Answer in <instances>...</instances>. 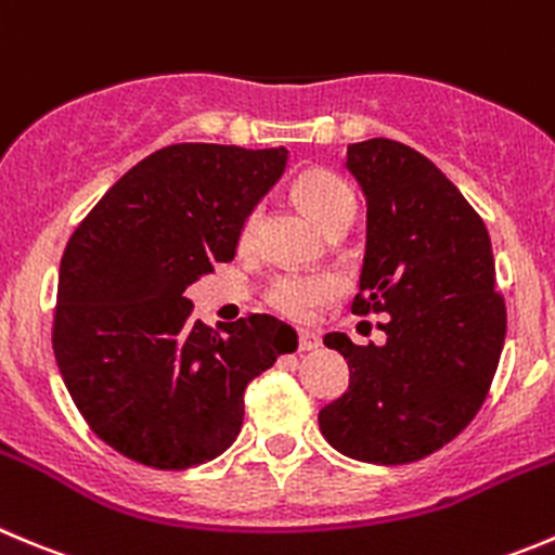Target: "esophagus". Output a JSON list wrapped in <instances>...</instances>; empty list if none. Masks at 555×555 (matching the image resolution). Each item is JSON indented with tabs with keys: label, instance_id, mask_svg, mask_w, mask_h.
<instances>
[{
	"label": "esophagus",
	"instance_id": "34e87169",
	"mask_svg": "<svg viewBox=\"0 0 555 555\" xmlns=\"http://www.w3.org/2000/svg\"><path fill=\"white\" fill-rule=\"evenodd\" d=\"M320 336H317V333H311V331H300L298 333V349L300 352H311V349H317L320 347Z\"/></svg>",
	"mask_w": 555,
	"mask_h": 555
}]
</instances>
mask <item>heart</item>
Instances as JSON below:
<instances>
[{"mask_svg": "<svg viewBox=\"0 0 555 555\" xmlns=\"http://www.w3.org/2000/svg\"><path fill=\"white\" fill-rule=\"evenodd\" d=\"M295 201L304 211L320 224L322 230L331 228L336 219L354 211V197L349 186L336 173L322 168L304 170L295 179ZM257 224H260V208H251L241 222V246L255 241ZM338 279L331 273H282L273 279L266 289V300L273 311L289 320H309L320 306L331 304L338 295Z\"/></svg>", "mask_w": 555, "mask_h": 555, "instance_id": "obj_1", "label": "heart"}]
</instances>
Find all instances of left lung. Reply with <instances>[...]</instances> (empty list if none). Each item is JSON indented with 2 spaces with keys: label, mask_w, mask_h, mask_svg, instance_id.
<instances>
[{
  "label": "left lung",
  "mask_w": 555,
  "mask_h": 555,
  "mask_svg": "<svg viewBox=\"0 0 555 555\" xmlns=\"http://www.w3.org/2000/svg\"><path fill=\"white\" fill-rule=\"evenodd\" d=\"M365 195V257L354 314H390L382 347L347 333L349 387L322 406L320 431L347 459L412 464L453 442L480 412L507 333L480 214L421 152L387 138L352 143Z\"/></svg>",
  "instance_id": "obj_1"
}]
</instances>
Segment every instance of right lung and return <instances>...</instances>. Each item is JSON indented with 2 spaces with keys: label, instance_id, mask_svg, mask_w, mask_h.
<instances>
[{
  "label": "right lung",
  "instance_id": "obj_1",
  "mask_svg": "<svg viewBox=\"0 0 555 555\" xmlns=\"http://www.w3.org/2000/svg\"><path fill=\"white\" fill-rule=\"evenodd\" d=\"M284 165L282 146H165L69 235L53 354L91 431L134 464L181 472L222 455L244 423L246 385L298 347L271 314L214 331L184 295L233 260L241 222Z\"/></svg>",
  "mask_w": 555,
  "mask_h": 555
}]
</instances>
